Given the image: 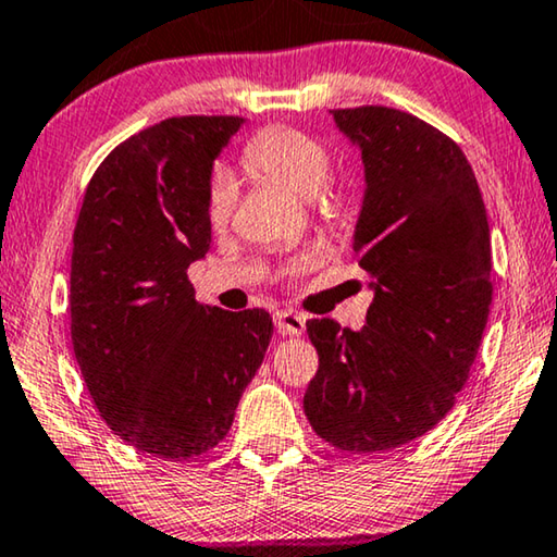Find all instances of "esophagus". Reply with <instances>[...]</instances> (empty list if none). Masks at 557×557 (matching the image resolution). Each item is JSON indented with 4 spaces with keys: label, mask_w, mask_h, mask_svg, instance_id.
<instances>
[{
    "label": "esophagus",
    "mask_w": 557,
    "mask_h": 557,
    "mask_svg": "<svg viewBox=\"0 0 557 557\" xmlns=\"http://www.w3.org/2000/svg\"><path fill=\"white\" fill-rule=\"evenodd\" d=\"M275 326L280 334H293V337H299V334L305 332V317L293 312V310H277Z\"/></svg>",
    "instance_id": "obj_1"
}]
</instances>
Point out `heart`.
<instances>
[{"label":"heart","instance_id":"obj_1","mask_svg":"<svg viewBox=\"0 0 557 557\" xmlns=\"http://www.w3.org/2000/svg\"><path fill=\"white\" fill-rule=\"evenodd\" d=\"M243 163L247 171L262 175L272 183L285 185L287 190L302 198H314L324 188L332 171V153L324 140L307 131L289 126H272L258 131L243 148ZM320 206L326 218H337L347 198L339 190L321 193ZM237 200L235 183L225 173H218L208 193V220L220 231L227 225ZM310 258H299L293 270H302Z\"/></svg>","mask_w":557,"mask_h":557}]
</instances>
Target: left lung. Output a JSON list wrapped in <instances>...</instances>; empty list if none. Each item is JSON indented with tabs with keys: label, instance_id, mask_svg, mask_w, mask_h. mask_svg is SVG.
Masks as SVG:
<instances>
[{
	"label": "left lung",
	"instance_id": "obj_1",
	"mask_svg": "<svg viewBox=\"0 0 557 557\" xmlns=\"http://www.w3.org/2000/svg\"><path fill=\"white\" fill-rule=\"evenodd\" d=\"M364 163L355 252L374 299L359 332L307 322L320 369L305 392L317 436L342 451L409 444L451 411L491 310V231L451 138L386 106L332 111Z\"/></svg>",
	"mask_w": 557,
	"mask_h": 557
}]
</instances>
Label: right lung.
Instances as JSON below:
<instances>
[{
  "label": "right lung",
  "mask_w": 557,
  "mask_h": 557,
  "mask_svg": "<svg viewBox=\"0 0 557 557\" xmlns=\"http://www.w3.org/2000/svg\"><path fill=\"white\" fill-rule=\"evenodd\" d=\"M240 116H178L123 140L88 183L74 231L72 342L86 389L138 451L188 461L218 446L272 339L264 310L196 299L213 161Z\"/></svg>",
  "instance_id": "obj_1"
}]
</instances>
